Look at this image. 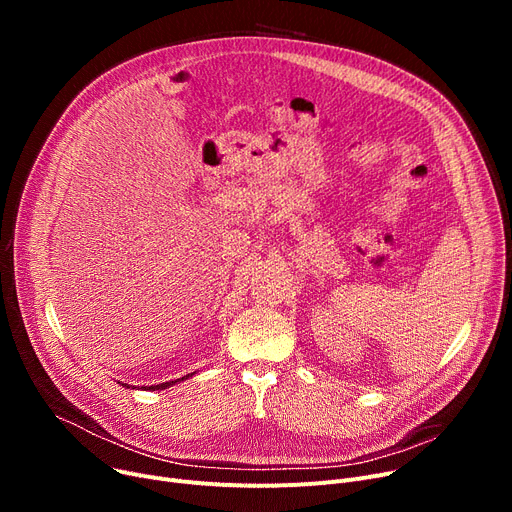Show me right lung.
I'll return each instance as SVG.
<instances>
[{"instance_id": "obj_1", "label": "right lung", "mask_w": 512, "mask_h": 512, "mask_svg": "<svg viewBox=\"0 0 512 512\" xmlns=\"http://www.w3.org/2000/svg\"><path fill=\"white\" fill-rule=\"evenodd\" d=\"M195 375V371L193 373H186L184 378H178V380H172V382H164V384H155V386H145V390H166V388H170V386H174V384H178V382H184V380H188V378H193ZM124 388H132L134 390V386H128V384H122Z\"/></svg>"}]
</instances>
